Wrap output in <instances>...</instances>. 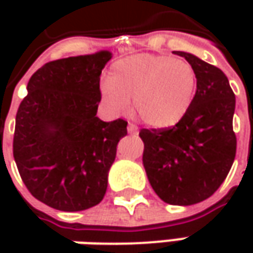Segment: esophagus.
<instances>
[{"instance_id": "obj_1", "label": "esophagus", "mask_w": 253, "mask_h": 253, "mask_svg": "<svg viewBox=\"0 0 253 253\" xmlns=\"http://www.w3.org/2000/svg\"><path fill=\"white\" fill-rule=\"evenodd\" d=\"M128 132H129V133H138V126H136L135 124L129 122V124H128Z\"/></svg>"}]
</instances>
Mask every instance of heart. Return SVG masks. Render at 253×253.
Masks as SVG:
<instances>
[{
	"instance_id": "obj_1",
	"label": "heart",
	"mask_w": 253,
	"mask_h": 253,
	"mask_svg": "<svg viewBox=\"0 0 253 253\" xmlns=\"http://www.w3.org/2000/svg\"><path fill=\"white\" fill-rule=\"evenodd\" d=\"M197 90V74L181 59L165 54H135L114 64L110 79L101 83L102 98L117 114L129 108L146 125L170 128L189 112Z\"/></svg>"
}]
</instances>
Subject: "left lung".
Segmentation results:
<instances>
[{
    "instance_id": "obj_1",
    "label": "left lung",
    "mask_w": 253,
    "mask_h": 253,
    "mask_svg": "<svg viewBox=\"0 0 253 253\" xmlns=\"http://www.w3.org/2000/svg\"><path fill=\"white\" fill-rule=\"evenodd\" d=\"M197 74V90L186 117L165 129H141L143 168L165 203L191 206L212 196L235 159L232 129L235 94L218 67L186 52Z\"/></svg>"
}]
</instances>
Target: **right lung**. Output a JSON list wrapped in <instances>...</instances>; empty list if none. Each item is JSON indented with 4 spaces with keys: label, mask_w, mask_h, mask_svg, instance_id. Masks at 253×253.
Returning <instances> with one entry per match:
<instances>
[{
    "label": "right lung",
    "mask_w": 253,
    "mask_h": 253,
    "mask_svg": "<svg viewBox=\"0 0 253 253\" xmlns=\"http://www.w3.org/2000/svg\"><path fill=\"white\" fill-rule=\"evenodd\" d=\"M111 57L101 50L59 59L29 79L15 120L14 159L26 189L52 209L83 211L107 191L128 125L97 117L100 76Z\"/></svg>",
    "instance_id": "right-lung-1"
}]
</instances>
